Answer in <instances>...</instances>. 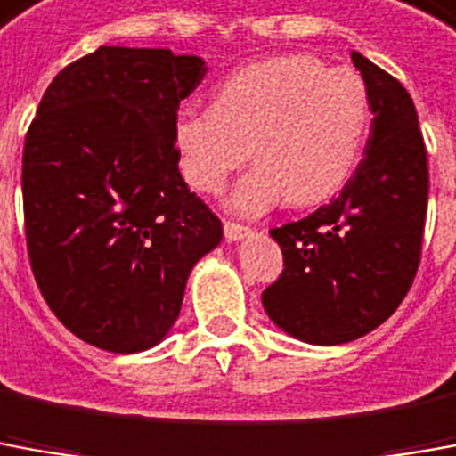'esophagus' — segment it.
<instances>
[{
	"label": "esophagus",
	"mask_w": 456,
	"mask_h": 456,
	"mask_svg": "<svg viewBox=\"0 0 456 456\" xmlns=\"http://www.w3.org/2000/svg\"><path fill=\"white\" fill-rule=\"evenodd\" d=\"M223 231H225V238L228 240H240V238H246V235H250V225H246V223H235V221H225L223 223Z\"/></svg>",
	"instance_id": "34e87169"
}]
</instances>
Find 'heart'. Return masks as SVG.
Instances as JSON below:
<instances>
[{
	"mask_svg": "<svg viewBox=\"0 0 456 456\" xmlns=\"http://www.w3.org/2000/svg\"><path fill=\"white\" fill-rule=\"evenodd\" d=\"M372 124L365 81L320 56L275 54L238 66L216 86L213 106H188L174 121L181 171L216 196L248 161L231 196L260 213L288 196L293 206L332 198L353 175Z\"/></svg>",
	"mask_w": 456,
	"mask_h": 456,
	"instance_id": "1",
	"label": "heart"
}]
</instances>
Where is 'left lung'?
Listing matches in <instances>:
<instances>
[{
	"label": "left lung",
	"mask_w": 456,
	"mask_h": 456,
	"mask_svg": "<svg viewBox=\"0 0 456 456\" xmlns=\"http://www.w3.org/2000/svg\"><path fill=\"white\" fill-rule=\"evenodd\" d=\"M372 106L365 159L342 193L270 235L282 273L263 290L270 320L313 345L357 340L382 325L412 288L422 258L429 168L412 96L353 52Z\"/></svg>",
	"instance_id": "left-lung-1"
}]
</instances>
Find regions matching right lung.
I'll list each match as a JSON object with an SVG mask.
<instances>
[{
  "label": "right lung",
  "instance_id": "add662e5",
  "mask_svg": "<svg viewBox=\"0 0 456 456\" xmlns=\"http://www.w3.org/2000/svg\"><path fill=\"white\" fill-rule=\"evenodd\" d=\"M206 64L102 46L64 66L24 141V235L46 305L109 353L149 350L181 313L221 218L178 171L174 121Z\"/></svg>",
  "mask_w": 456,
  "mask_h": 456
}]
</instances>
